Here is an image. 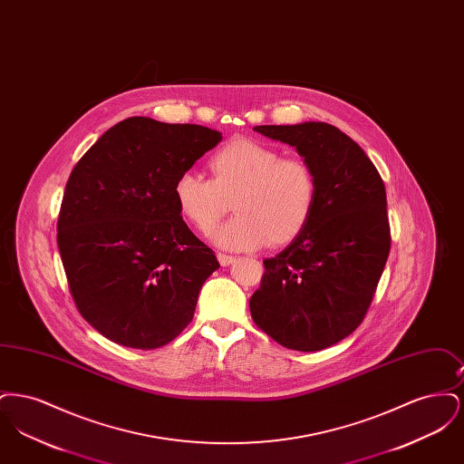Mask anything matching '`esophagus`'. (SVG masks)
<instances>
[{"mask_svg":"<svg viewBox=\"0 0 464 464\" xmlns=\"http://www.w3.org/2000/svg\"><path fill=\"white\" fill-rule=\"evenodd\" d=\"M235 259H237V257H233V256H227V254H221V252L218 254V261L221 263V266L233 265V263H235Z\"/></svg>","mask_w":464,"mask_h":464,"instance_id":"obj_1","label":"esophagus"}]
</instances>
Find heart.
Masks as SVG:
<instances>
[{"label": "heart", "mask_w": 464, "mask_h": 464, "mask_svg": "<svg viewBox=\"0 0 464 464\" xmlns=\"http://www.w3.org/2000/svg\"><path fill=\"white\" fill-rule=\"evenodd\" d=\"M210 179L182 174L174 186L179 214L199 233H210L229 208L235 218L214 233L227 250H252L295 240L318 199V179L308 161L284 158L265 142L238 137L207 161Z\"/></svg>", "instance_id": "obj_1"}]
</instances>
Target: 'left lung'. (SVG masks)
Returning <instances> with one entry per match:
<instances>
[{
	"label": "left lung",
	"instance_id": "1",
	"mask_svg": "<svg viewBox=\"0 0 464 464\" xmlns=\"http://www.w3.org/2000/svg\"><path fill=\"white\" fill-rule=\"evenodd\" d=\"M285 142L318 179L316 208L304 231L265 259L250 297L256 325L295 352H320L362 324L388 261L386 189L352 137L324 121L254 127Z\"/></svg>",
	"mask_w": 464,
	"mask_h": 464
}]
</instances>
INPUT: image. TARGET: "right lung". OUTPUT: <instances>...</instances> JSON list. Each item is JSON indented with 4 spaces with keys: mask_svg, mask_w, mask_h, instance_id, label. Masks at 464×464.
Returning <instances> with one entry per match:
<instances>
[{
    "mask_svg": "<svg viewBox=\"0 0 464 464\" xmlns=\"http://www.w3.org/2000/svg\"><path fill=\"white\" fill-rule=\"evenodd\" d=\"M221 132L127 118L72 169L57 243L76 308L112 343L155 350L193 320L199 288L219 267L179 214L174 186Z\"/></svg>",
    "mask_w": 464,
    "mask_h": 464,
    "instance_id": "add662e5",
    "label": "right lung"
}]
</instances>
